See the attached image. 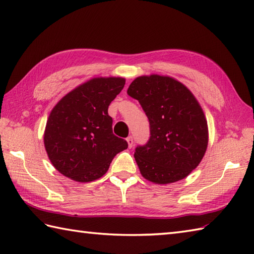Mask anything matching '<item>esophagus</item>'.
<instances>
[{"instance_id":"esophagus-1","label":"esophagus","mask_w":254,"mask_h":254,"mask_svg":"<svg viewBox=\"0 0 254 254\" xmlns=\"http://www.w3.org/2000/svg\"><path fill=\"white\" fill-rule=\"evenodd\" d=\"M127 144H128V147H132L133 146V143H134V141H133V137L132 136H128L127 138Z\"/></svg>"}]
</instances>
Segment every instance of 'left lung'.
<instances>
[{
    "mask_svg": "<svg viewBox=\"0 0 254 254\" xmlns=\"http://www.w3.org/2000/svg\"><path fill=\"white\" fill-rule=\"evenodd\" d=\"M127 95L138 100L149 121L148 141L134 153L142 176L159 185L186 178L201 163L208 142L195 97L180 82L159 75L135 78Z\"/></svg>",
    "mask_w": 254,
    "mask_h": 254,
    "instance_id": "1",
    "label": "left lung"
}]
</instances>
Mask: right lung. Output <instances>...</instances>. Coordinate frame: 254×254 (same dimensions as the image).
Segmentation results:
<instances>
[{
    "mask_svg": "<svg viewBox=\"0 0 254 254\" xmlns=\"http://www.w3.org/2000/svg\"><path fill=\"white\" fill-rule=\"evenodd\" d=\"M124 84L121 77L93 78L53 108L44 141L50 161L62 175L78 182L94 181L106 174L118 153L127 148L126 139L113 134L108 115Z\"/></svg>",
    "mask_w": 254,
    "mask_h": 254,
    "instance_id": "add662e5",
    "label": "right lung"
}]
</instances>
